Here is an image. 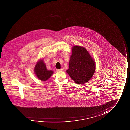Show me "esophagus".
<instances>
[{
    "label": "esophagus",
    "mask_w": 130,
    "mask_h": 130,
    "mask_svg": "<svg viewBox=\"0 0 130 130\" xmlns=\"http://www.w3.org/2000/svg\"><path fill=\"white\" fill-rule=\"evenodd\" d=\"M56 71H62V69H56Z\"/></svg>",
    "instance_id": "34e87169"
}]
</instances>
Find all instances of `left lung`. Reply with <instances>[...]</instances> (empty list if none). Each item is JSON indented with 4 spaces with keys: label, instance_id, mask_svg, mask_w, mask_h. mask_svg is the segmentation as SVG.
I'll list each match as a JSON object with an SVG mask.
<instances>
[{
    "label": "left lung",
    "instance_id": "8db88e82",
    "mask_svg": "<svg viewBox=\"0 0 130 130\" xmlns=\"http://www.w3.org/2000/svg\"><path fill=\"white\" fill-rule=\"evenodd\" d=\"M95 71V63L87 50L82 46L73 47L66 71L72 79L79 84H84L91 78Z\"/></svg>",
    "mask_w": 130,
    "mask_h": 130
}]
</instances>
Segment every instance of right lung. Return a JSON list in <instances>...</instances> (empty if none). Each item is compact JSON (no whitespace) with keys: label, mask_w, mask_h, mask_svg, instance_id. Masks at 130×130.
<instances>
[{"label":"right lung","mask_w":130,"mask_h":130,"mask_svg":"<svg viewBox=\"0 0 130 130\" xmlns=\"http://www.w3.org/2000/svg\"><path fill=\"white\" fill-rule=\"evenodd\" d=\"M35 72L38 78L42 81H46L53 73L52 71L46 69V66L43 60L39 61L35 67Z\"/></svg>","instance_id":"right-lung-1"}]
</instances>
